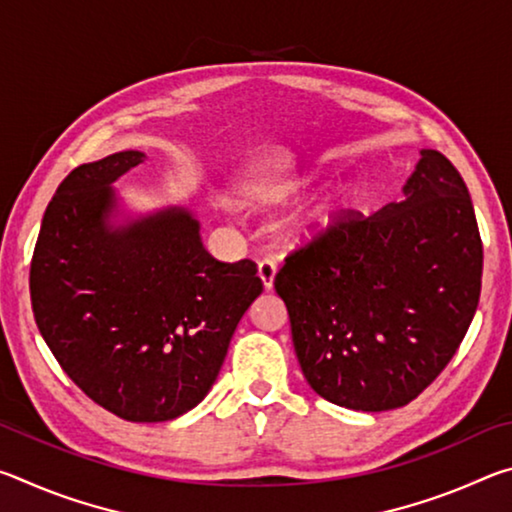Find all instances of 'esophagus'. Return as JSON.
I'll list each match as a JSON object with an SVG mask.
<instances>
[{
    "mask_svg": "<svg viewBox=\"0 0 512 512\" xmlns=\"http://www.w3.org/2000/svg\"><path fill=\"white\" fill-rule=\"evenodd\" d=\"M257 273H259V280H262V284H264V289H273V280L277 273V266L273 259H259Z\"/></svg>",
    "mask_w": 512,
    "mask_h": 512,
    "instance_id": "obj_1",
    "label": "esophagus"
}]
</instances>
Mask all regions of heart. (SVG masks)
<instances>
[{
    "label": "heart",
    "mask_w": 512,
    "mask_h": 512,
    "mask_svg": "<svg viewBox=\"0 0 512 512\" xmlns=\"http://www.w3.org/2000/svg\"><path fill=\"white\" fill-rule=\"evenodd\" d=\"M302 183H289L284 187H275V189H268L264 194V203H284L289 201L293 194L300 192ZM357 187L352 185H345L341 189H336V192L327 198V201L318 203L314 210H311L305 219L298 223L296 232H293V239L298 241H305V239H314L318 235H323V232L332 225L336 219L343 212H348L350 207L357 203Z\"/></svg>",
    "instance_id": "heart-1"
}]
</instances>
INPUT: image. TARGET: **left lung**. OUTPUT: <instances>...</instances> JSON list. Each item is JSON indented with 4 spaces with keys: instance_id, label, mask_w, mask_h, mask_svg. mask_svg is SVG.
Returning <instances> with one entry per match:
<instances>
[{
    "instance_id": "1",
    "label": "left lung",
    "mask_w": 512,
    "mask_h": 512,
    "mask_svg": "<svg viewBox=\"0 0 512 512\" xmlns=\"http://www.w3.org/2000/svg\"><path fill=\"white\" fill-rule=\"evenodd\" d=\"M402 192L370 216L348 212L275 275L302 375L345 409L415 400L452 361L479 305L483 246L461 173L422 149Z\"/></svg>"
}]
</instances>
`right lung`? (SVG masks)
Here are the masks:
<instances>
[{"label":"right lung","mask_w":512,"mask_h":512,"mask_svg":"<svg viewBox=\"0 0 512 512\" xmlns=\"http://www.w3.org/2000/svg\"><path fill=\"white\" fill-rule=\"evenodd\" d=\"M144 158L112 153L60 183L29 287L36 325L67 377L117 418L164 422L210 393L264 284L250 259L225 264L207 253L185 207L110 221V185Z\"/></svg>","instance_id":"obj_1"}]
</instances>
